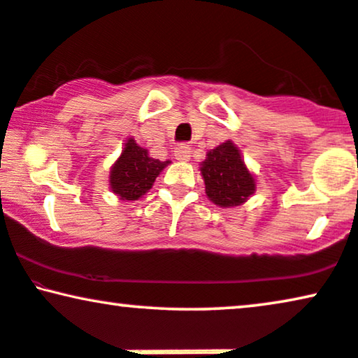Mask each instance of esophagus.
<instances>
[{"mask_svg":"<svg viewBox=\"0 0 358 358\" xmlns=\"http://www.w3.org/2000/svg\"><path fill=\"white\" fill-rule=\"evenodd\" d=\"M174 156H176V159H178V161H182V162L189 161L190 159V146L189 145H179L178 148H176Z\"/></svg>","mask_w":358,"mask_h":358,"instance_id":"esophagus-1","label":"esophagus"}]
</instances>
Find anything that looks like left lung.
<instances>
[{
  "instance_id": "left-lung-1",
  "label": "left lung",
  "mask_w": 358,
  "mask_h": 358,
  "mask_svg": "<svg viewBox=\"0 0 358 358\" xmlns=\"http://www.w3.org/2000/svg\"><path fill=\"white\" fill-rule=\"evenodd\" d=\"M201 174L208 201L224 208L241 206L257 189L253 174L231 141L222 143L207 152L201 164Z\"/></svg>"
}]
</instances>
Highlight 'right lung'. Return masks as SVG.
<instances>
[{"label": "right lung", "instance_id": "right-lung-1", "mask_svg": "<svg viewBox=\"0 0 358 358\" xmlns=\"http://www.w3.org/2000/svg\"><path fill=\"white\" fill-rule=\"evenodd\" d=\"M171 161H159L148 155L133 138L124 143L122 155L111 166L110 189L122 201H138L152 187L155 180Z\"/></svg>", "mask_w": 358, "mask_h": 358}]
</instances>
